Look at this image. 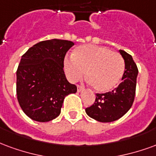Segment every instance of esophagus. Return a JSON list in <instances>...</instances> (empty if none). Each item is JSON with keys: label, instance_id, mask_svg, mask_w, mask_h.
I'll use <instances>...</instances> for the list:
<instances>
[{"label": "esophagus", "instance_id": "esophagus-1", "mask_svg": "<svg viewBox=\"0 0 156 156\" xmlns=\"http://www.w3.org/2000/svg\"><path fill=\"white\" fill-rule=\"evenodd\" d=\"M83 90V87L80 86H77V92H80Z\"/></svg>", "mask_w": 156, "mask_h": 156}]
</instances>
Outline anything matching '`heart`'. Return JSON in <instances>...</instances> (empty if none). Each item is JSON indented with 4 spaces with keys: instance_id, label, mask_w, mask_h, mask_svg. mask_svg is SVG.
<instances>
[{
    "instance_id": "obj_1",
    "label": "heart",
    "mask_w": 156,
    "mask_h": 156,
    "mask_svg": "<svg viewBox=\"0 0 156 156\" xmlns=\"http://www.w3.org/2000/svg\"><path fill=\"white\" fill-rule=\"evenodd\" d=\"M63 68L66 78L76 82L84 75L97 92L114 89L125 73V61L118 52L106 47L86 44L77 46L72 57H66Z\"/></svg>"
}]
</instances>
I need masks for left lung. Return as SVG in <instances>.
<instances>
[{"mask_svg": "<svg viewBox=\"0 0 156 156\" xmlns=\"http://www.w3.org/2000/svg\"><path fill=\"white\" fill-rule=\"evenodd\" d=\"M125 61L122 82L115 89L105 94H96L94 104L86 109V114L100 122H112L123 116L132 106L135 99L138 69L132 56L119 50Z\"/></svg>", "mask_w": 156, "mask_h": 156, "instance_id": "1", "label": "left lung"}]
</instances>
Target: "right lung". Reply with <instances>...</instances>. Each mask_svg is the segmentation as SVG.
Listing matches in <instances>:
<instances>
[{"mask_svg":"<svg viewBox=\"0 0 156 156\" xmlns=\"http://www.w3.org/2000/svg\"><path fill=\"white\" fill-rule=\"evenodd\" d=\"M74 43L66 40L44 41L30 47L20 59L16 71V94L22 111L39 122L61 114L65 97L76 93L63 70L65 55Z\"/></svg>","mask_w":156,"mask_h":156,"instance_id":"right-lung-1","label":"right lung"}]
</instances>
